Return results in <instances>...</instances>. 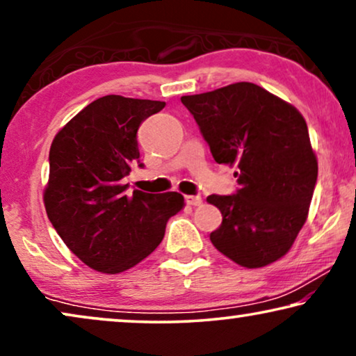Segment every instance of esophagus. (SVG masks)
<instances>
[{
	"instance_id": "obj_1",
	"label": "esophagus",
	"mask_w": 356,
	"mask_h": 356,
	"mask_svg": "<svg viewBox=\"0 0 356 356\" xmlns=\"http://www.w3.org/2000/svg\"><path fill=\"white\" fill-rule=\"evenodd\" d=\"M186 202L189 206H201L202 197L201 196H186Z\"/></svg>"
}]
</instances>
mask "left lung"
Instances as JSON below:
<instances>
[{"mask_svg":"<svg viewBox=\"0 0 356 356\" xmlns=\"http://www.w3.org/2000/svg\"><path fill=\"white\" fill-rule=\"evenodd\" d=\"M181 102L213 160L238 168L236 194L207 197L222 212L212 245L248 269L280 259L305 225L318 179L305 118L251 82L184 95Z\"/></svg>","mask_w":356,"mask_h":356,"instance_id":"1","label":"left lung"}]
</instances>
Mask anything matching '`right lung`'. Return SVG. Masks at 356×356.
Here are the masks:
<instances>
[{"label":"right lung","instance_id":"add662e5","mask_svg":"<svg viewBox=\"0 0 356 356\" xmlns=\"http://www.w3.org/2000/svg\"><path fill=\"white\" fill-rule=\"evenodd\" d=\"M163 106L159 100L100 97L53 139L43 191L47 216L94 270L120 274L139 264L163 240L168 218L184 207L179 193H129L123 184L139 163L140 123Z\"/></svg>","mask_w":356,"mask_h":356}]
</instances>
